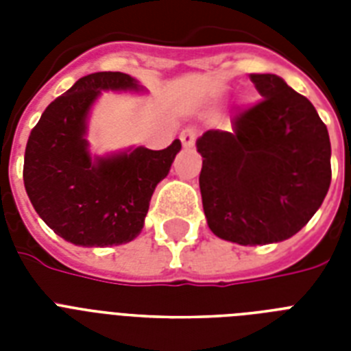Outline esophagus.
Segmentation results:
<instances>
[{
  "mask_svg": "<svg viewBox=\"0 0 351 351\" xmlns=\"http://www.w3.org/2000/svg\"><path fill=\"white\" fill-rule=\"evenodd\" d=\"M197 136H198V131L197 129H193V127H187V129H184V131L180 132V142L182 145L186 149H191L193 145H195V142H197Z\"/></svg>",
  "mask_w": 351,
  "mask_h": 351,
  "instance_id": "obj_1",
  "label": "esophagus"
}]
</instances>
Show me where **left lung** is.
I'll list each match as a JSON object with an SVG mask.
<instances>
[{
  "label": "left lung",
  "mask_w": 351,
  "mask_h": 351,
  "mask_svg": "<svg viewBox=\"0 0 351 351\" xmlns=\"http://www.w3.org/2000/svg\"><path fill=\"white\" fill-rule=\"evenodd\" d=\"M262 100L233 117V131L198 138L200 193L209 230L242 245L293 237L332 182V145L306 96L275 74H250Z\"/></svg>",
  "instance_id": "8db88e82"
}]
</instances>
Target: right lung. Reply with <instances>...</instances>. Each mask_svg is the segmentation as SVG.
<instances>
[{
	"mask_svg": "<svg viewBox=\"0 0 351 351\" xmlns=\"http://www.w3.org/2000/svg\"><path fill=\"white\" fill-rule=\"evenodd\" d=\"M104 89H138L123 73L80 78L52 101L30 131L23 182L36 213L54 233L85 247L131 242L143 228L156 184L167 176L176 153L138 147L112 158H90L85 118Z\"/></svg>",
	"mask_w": 351,
	"mask_h": 351,
	"instance_id": "1",
	"label": "right lung"
}]
</instances>
